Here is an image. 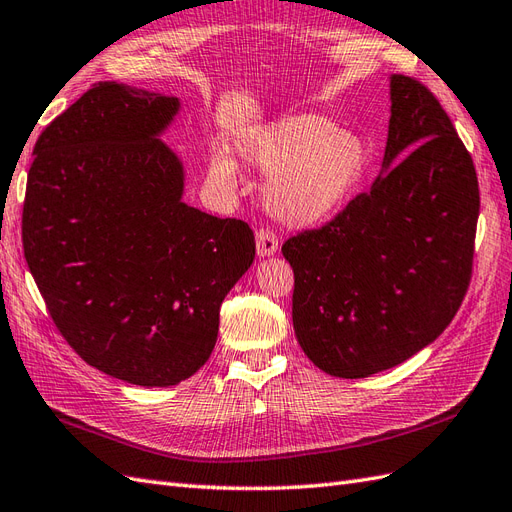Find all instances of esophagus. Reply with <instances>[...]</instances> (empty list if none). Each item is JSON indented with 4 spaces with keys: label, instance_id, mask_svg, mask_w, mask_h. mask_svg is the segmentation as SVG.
<instances>
[{
    "label": "esophagus",
    "instance_id": "1",
    "mask_svg": "<svg viewBox=\"0 0 512 512\" xmlns=\"http://www.w3.org/2000/svg\"><path fill=\"white\" fill-rule=\"evenodd\" d=\"M255 238H257V255L259 257H270L279 251V238L272 229H268V227L257 229Z\"/></svg>",
    "mask_w": 512,
    "mask_h": 512
}]
</instances>
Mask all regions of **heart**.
<instances>
[{"label": "heart", "mask_w": 512, "mask_h": 512, "mask_svg": "<svg viewBox=\"0 0 512 512\" xmlns=\"http://www.w3.org/2000/svg\"><path fill=\"white\" fill-rule=\"evenodd\" d=\"M238 147L248 164L272 175L266 188L270 212L296 227L333 216L368 166L365 142L318 114L248 131ZM212 175L222 183L235 179L229 155L212 157Z\"/></svg>", "instance_id": "1"}]
</instances>
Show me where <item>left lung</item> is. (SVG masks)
<instances>
[{"instance_id":"8db88e82","label":"left lung","mask_w":512,"mask_h":512,"mask_svg":"<svg viewBox=\"0 0 512 512\" xmlns=\"http://www.w3.org/2000/svg\"><path fill=\"white\" fill-rule=\"evenodd\" d=\"M383 173L320 229L294 235L300 348L339 378L393 368L445 331L467 294L480 192L474 160L439 99L391 75Z\"/></svg>"}]
</instances>
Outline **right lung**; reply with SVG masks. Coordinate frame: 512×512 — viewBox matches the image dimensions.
Segmentation results:
<instances>
[{"instance_id": "1", "label": "right lung", "mask_w": 512, "mask_h": 512, "mask_svg": "<svg viewBox=\"0 0 512 512\" xmlns=\"http://www.w3.org/2000/svg\"><path fill=\"white\" fill-rule=\"evenodd\" d=\"M164 97L99 82L34 144L21 238L60 335L88 365L140 387L199 372L255 235L181 201L183 166L157 138Z\"/></svg>"}]
</instances>
